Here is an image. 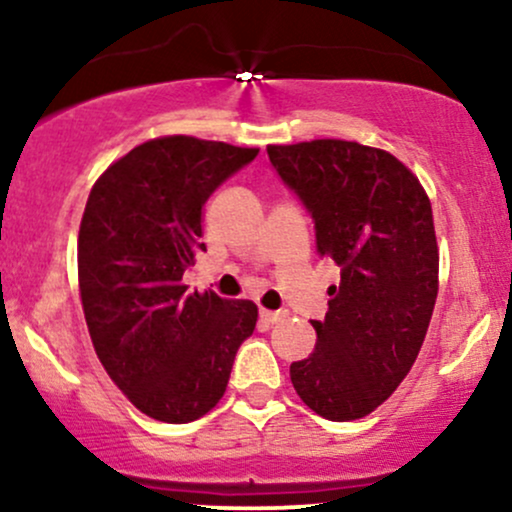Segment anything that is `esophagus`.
Wrapping results in <instances>:
<instances>
[{"label":"esophagus","instance_id":"obj_1","mask_svg":"<svg viewBox=\"0 0 512 512\" xmlns=\"http://www.w3.org/2000/svg\"><path fill=\"white\" fill-rule=\"evenodd\" d=\"M286 317V310H260V320L267 322V325H274V322L284 320Z\"/></svg>","mask_w":512,"mask_h":512}]
</instances>
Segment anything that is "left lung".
Instances as JSON below:
<instances>
[{"instance_id": "8db88e82", "label": "left lung", "mask_w": 512, "mask_h": 512, "mask_svg": "<svg viewBox=\"0 0 512 512\" xmlns=\"http://www.w3.org/2000/svg\"><path fill=\"white\" fill-rule=\"evenodd\" d=\"M281 182L315 223L317 255L342 269L315 351L291 383L315 414L363 419L407 378L438 296L433 211L414 173L387 151L342 139L267 146Z\"/></svg>"}]
</instances>
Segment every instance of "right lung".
<instances>
[{"mask_svg": "<svg viewBox=\"0 0 512 512\" xmlns=\"http://www.w3.org/2000/svg\"><path fill=\"white\" fill-rule=\"evenodd\" d=\"M257 154L195 137L151 139L88 195L79 228L88 334L113 383L156 421L190 424L214 409L255 330V303L187 293L182 274L207 250V199Z\"/></svg>", "mask_w": 512, "mask_h": 512, "instance_id": "add662e5", "label": "right lung"}]
</instances>
